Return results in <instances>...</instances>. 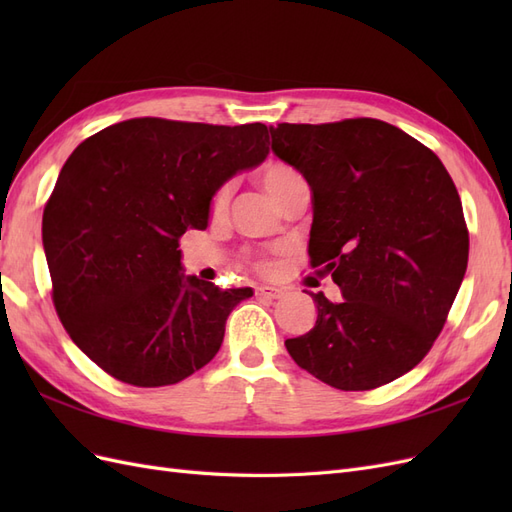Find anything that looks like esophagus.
Returning <instances> with one entry per match:
<instances>
[{
  "label": "esophagus",
  "mask_w": 512,
  "mask_h": 512,
  "mask_svg": "<svg viewBox=\"0 0 512 512\" xmlns=\"http://www.w3.org/2000/svg\"><path fill=\"white\" fill-rule=\"evenodd\" d=\"M256 294L262 299H269V301H275V299H282L284 292L280 288H273V286H258L256 288Z\"/></svg>",
  "instance_id": "1"
}]
</instances>
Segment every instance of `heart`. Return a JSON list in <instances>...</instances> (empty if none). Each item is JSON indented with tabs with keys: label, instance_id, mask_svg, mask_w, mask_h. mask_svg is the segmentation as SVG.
<instances>
[{
	"label": "heart",
	"instance_id": "heart-1",
	"mask_svg": "<svg viewBox=\"0 0 512 512\" xmlns=\"http://www.w3.org/2000/svg\"><path fill=\"white\" fill-rule=\"evenodd\" d=\"M299 173L294 168L286 166V164H280V162H273L269 164L265 170L260 173V183L262 188H265V192L275 200H280L282 194L286 192V188L290 183L299 181ZM228 200H230V185H224V188L218 190V194L213 196V203H211V211L213 215H220L226 211L228 207ZM262 267H269V265H262Z\"/></svg>",
	"mask_w": 512,
	"mask_h": 512
}]
</instances>
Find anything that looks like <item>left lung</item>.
Here are the masks:
<instances>
[{"label": "left lung", "mask_w": 512, "mask_h": 512, "mask_svg": "<svg viewBox=\"0 0 512 512\" xmlns=\"http://www.w3.org/2000/svg\"><path fill=\"white\" fill-rule=\"evenodd\" d=\"M269 130L275 156L314 194L312 267L342 292L335 303L309 292L316 324L286 350L339 391L389 384L423 361L466 275L455 183L436 153L378 119Z\"/></svg>", "instance_id": "left-lung-1"}]
</instances>
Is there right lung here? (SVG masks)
Wrapping results in <instances>:
<instances>
[{
  "label": "right lung",
  "instance_id": "right-lung-1",
  "mask_svg": "<svg viewBox=\"0 0 512 512\" xmlns=\"http://www.w3.org/2000/svg\"><path fill=\"white\" fill-rule=\"evenodd\" d=\"M269 132L141 117L72 151L42 245L61 324L106 374L166 386L218 354L230 312L254 290L185 275L179 237L205 230L222 185L265 162Z\"/></svg>",
  "mask_w": 512,
  "mask_h": 512
}]
</instances>
